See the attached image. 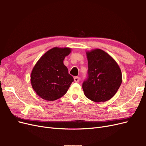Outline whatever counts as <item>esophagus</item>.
<instances>
[{
    "instance_id": "obj_1",
    "label": "esophagus",
    "mask_w": 146,
    "mask_h": 146,
    "mask_svg": "<svg viewBox=\"0 0 146 146\" xmlns=\"http://www.w3.org/2000/svg\"><path fill=\"white\" fill-rule=\"evenodd\" d=\"M79 80H80V77H74V82H75L77 83L79 82Z\"/></svg>"
}]
</instances>
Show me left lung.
I'll return each instance as SVG.
<instances>
[{"instance_id": "8db88e82", "label": "left lung", "mask_w": 146, "mask_h": 146, "mask_svg": "<svg viewBox=\"0 0 146 146\" xmlns=\"http://www.w3.org/2000/svg\"><path fill=\"white\" fill-rule=\"evenodd\" d=\"M88 77L82 88L88 99L106 102L115 95L122 83V73L117 63L105 51L97 48L86 52Z\"/></svg>"}]
</instances>
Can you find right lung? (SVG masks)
Instances as JSON below:
<instances>
[{
  "mask_svg": "<svg viewBox=\"0 0 146 146\" xmlns=\"http://www.w3.org/2000/svg\"><path fill=\"white\" fill-rule=\"evenodd\" d=\"M71 50L68 47H54L44 54L31 73V84L42 99L54 101L63 96L74 82L63 64L66 56Z\"/></svg>",
  "mask_w": 146,
  "mask_h": 146,
  "instance_id": "add662e5",
  "label": "right lung"
}]
</instances>
